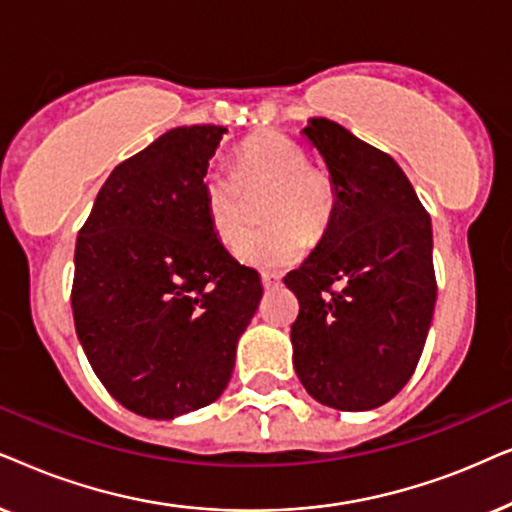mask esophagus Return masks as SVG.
Listing matches in <instances>:
<instances>
[{"mask_svg":"<svg viewBox=\"0 0 512 512\" xmlns=\"http://www.w3.org/2000/svg\"><path fill=\"white\" fill-rule=\"evenodd\" d=\"M262 285H264V290H276L278 285H281V276L262 274Z\"/></svg>","mask_w":512,"mask_h":512,"instance_id":"esophagus-1","label":"esophagus"}]
</instances>
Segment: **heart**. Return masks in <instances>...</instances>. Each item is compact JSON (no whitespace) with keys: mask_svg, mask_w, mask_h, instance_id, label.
<instances>
[{"mask_svg":"<svg viewBox=\"0 0 512 512\" xmlns=\"http://www.w3.org/2000/svg\"><path fill=\"white\" fill-rule=\"evenodd\" d=\"M245 192L271 187L260 231H250L236 245V257L255 269H283L295 264L311 241L323 236L335 210V187L327 175L309 166V156L295 140L276 131L250 135L236 149V175L208 168L201 177V201L217 241L231 245L245 222Z\"/></svg>","mask_w":512,"mask_h":512,"instance_id":"obj_1","label":"heart"}]
</instances>
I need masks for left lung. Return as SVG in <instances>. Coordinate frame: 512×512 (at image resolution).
Listing matches in <instances>:
<instances>
[{"mask_svg":"<svg viewBox=\"0 0 512 512\" xmlns=\"http://www.w3.org/2000/svg\"><path fill=\"white\" fill-rule=\"evenodd\" d=\"M304 135L330 170L335 210L309 260L285 276L299 299L292 363L318 403L374 410L424 351L438 295L431 215L386 152L330 119H311Z\"/></svg>","mask_w":512,"mask_h":512,"instance_id":"left-lung-1","label":"left lung"}]
</instances>
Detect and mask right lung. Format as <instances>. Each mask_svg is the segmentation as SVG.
<instances>
[{"mask_svg":"<svg viewBox=\"0 0 512 512\" xmlns=\"http://www.w3.org/2000/svg\"><path fill=\"white\" fill-rule=\"evenodd\" d=\"M224 133L180 126L121 161L77 236V337L109 395L147 419L220 398L262 299L257 271L224 250L203 210Z\"/></svg>","mask_w":512,"mask_h":512,"instance_id":"right-lung-1","label":"right lung"}]
</instances>
